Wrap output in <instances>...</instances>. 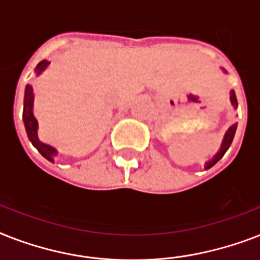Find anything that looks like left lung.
Returning a JSON list of instances; mask_svg holds the SVG:
<instances>
[{
  "label": "left lung",
  "mask_w": 260,
  "mask_h": 260,
  "mask_svg": "<svg viewBox=\"0 0 260 260\" xmlns=\"http://www.w3.org/2000/svg\"><path fill=\"white\" fill-rule=\"evenodd\" d=\"M231 104L234 105V108H238V100H236V95H235L234 90H231ZM236 126H238V124H234V125L228 128V131H226L225 135H224V139H222L220 151H218L217 154L214 155L213 158L210 159V160H208V162L205 163L206 170H208V169H210L212 166H214V165H216V163H217L218 160L222 158V156H224V154L226 152V150L230 148V146L232 144V140H234L235 132H236Z\"/></svg>",
  "instance_id": "1"
}]
</instances>
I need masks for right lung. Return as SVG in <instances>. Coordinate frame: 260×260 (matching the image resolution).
Segmentation results:
<instances>
[{"mask_svg": "<svg viewBox=\"0 0 260 260\" xmlns=\"http://www.w3.org/2000/svg\"><path fill=\"white\" fill-rule=\"evenodd\" d=\"M50 64L48 60H42L35 69L36 75H39L42 71L46 70V67ZM22 120L25 125L26 135L30 143L36 147V150L50 162H54V156L58 154V151L54 147L48 146L46 143H42L38 138V120L34 116V87L30 85L25 86V94H24V110H22Z\"/></svg>", "mask_w": 260, "mask_h": 260, "instance_id": "1", "label": "right lung"}]
</instances>
